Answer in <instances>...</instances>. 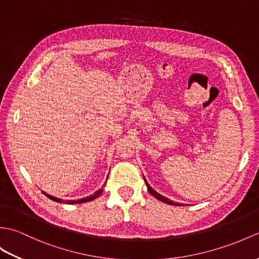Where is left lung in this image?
I'll list each match as a JSON object with an SVG mask.
<instances>
[{
    "mask_svg": "<svg viewBox=\"0 0 259 259\" xmlns=\"http://www.w3.org/2000/svg\"><path fill=\"white\" fill-rule=\"evenodd\" d=\"M143 180H144V182H146V184H147V188H148L149 193H151V195H153L155 198H158L159 201H161V202H164V203H166V204H170V205H177V206H180V205H181V206H182V204H181V203L172 202V201H171V200H169V198H167V197H165V196H163V195L159 194L158 192H155V191L151 188V186H150V185L148 184L147 180L144 179V177H143Z\"/></svg>",
    "mask_w": 259,
    "mask_h": 259,
    "instance_id": "8db88e82",
    "label": "left lung"
}]
</instances>
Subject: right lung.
<instances>
[{
    "mask_svg": "<svg viewBox=\"0 0 259 259\" xmlns=\"http://www.w3.org/2000/svg\"><path fill=\"white\" fill-rule=\"evenodd\" d=\"M101 193H102V189L98 190L97 192H95V193H94L93 195L87 196V197H83V198H80V200H76V201H70V200H68V201H63L62 198H57V197H55V196H52V195H50V194H46L45 192H43V194H45L48 198H51V200L55 201V202H58V203H66V204H80V203H86V202H89V201H92V200H95V198H97L99 195H101Z\"/></svg>",
    "mask_w": 259,
    "mask_h": 259,
    "instance_id": "1",
    "label": "right lung"
}]
</instances>
